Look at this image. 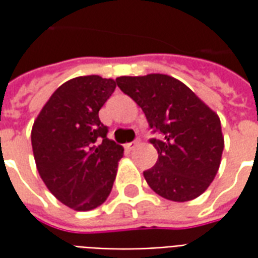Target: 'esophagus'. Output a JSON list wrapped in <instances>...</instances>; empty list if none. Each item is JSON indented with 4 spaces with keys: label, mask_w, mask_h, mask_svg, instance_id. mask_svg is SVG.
Masks as SVG:
<instances>
[{
    "label": "esophagus",
    "mask_w": 258,
    "mask_h": 258,
    "mask_svg": "<svg viewBox=\"0 0 258 258\" xmlns=\"http://www.w3.org/2000/svg\"><path fill=\"white\" fill-rule=\"evenodd\" d=\"M138 145H140V141H134V142L125 144V148H127L128 151H133V149H135V148H137Z\"/></svg>",
    "instance_id": "obj_1"
}]
</instances>
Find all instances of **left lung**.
Returning a JSON list of instances; mask_svg holds the SVG:
<instances>
[{
    "label": "left lung",
    "mask_w": 258,
    "mask_h": 258,
    "mask_svg": "<svg viewBox=\"0 0 258 258\" xmlns=\"http://www.w3.org/2000/svg\"><path fill=\"white\" fill-rule=\"evenodd\" d=\"M118 88L145 113L159 138H152L157 162L144 171L146 182L162 198L188 202L203 194L221 163V121L184 83L167 74L116 79Z\"/></svg>",
    "instance_id": "1"
}]
</instances>
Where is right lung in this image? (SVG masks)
I'll return each instance as SVG.
<instances>
[{
  "instance_id": "obj_1",
  "label": "right lung",
  "mask_w": 258,
  "mask_h": 258,
  "mask_svg": "<svg viewBox=\"0 0 258 258\" xmlns=\"http://www.w3.org/2000/svg\"><path fill=\"white\" fill-rule=\"evenodd\" d=\"M114 88V80L101 76L69 80L33 124L31 146L40 177L73 210H94L113 188L124 149L106 137L99 110Z\"/></svg>"
}]
</instances>
